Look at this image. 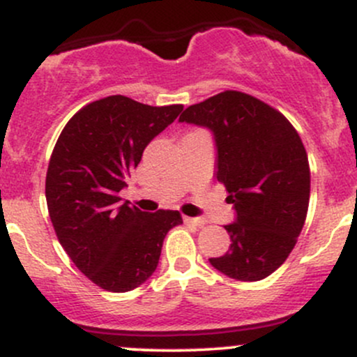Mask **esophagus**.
I'll use <instances>...</instances> for the list:
<instances>
[{"mask_svg": "<svg viewBox=\"0 0 357 357\" xmlns=\"http://www.w3.org/2000/svg\"><path fill=\"white\" fill-rule=\"evenodd\" d=\"M185 223L188 225H197V227H203L206 223L205 218H193V217H185Z\"/></svg>", "mask_w": 357, "mask_h": 357, "instance_id": "34e87169", "label": "esophagus"}]
</instances>
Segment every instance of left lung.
<instances>
[{
	"label": "left lung",
	"mask_w": 357,
	"mask_h": 357,
	"mask_svg": "<svg viewBox=\"0 0 357 357\" xmlns=\"http://www.w3.org/2000/svg\"><path fill=\"white\" fill-rule=\"evenodd\" d=\"M179 121L213 132L217 179L237 211L225 225L230 249L211 266L238 281L264 280L288 259L307 218L310 166L298 132L271 105L234 89L191 105Z\"/></svg>",
	"instance_id": "obj_1"
}]
</instances>
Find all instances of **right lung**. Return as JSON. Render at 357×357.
Instances as JSON below:
<instances>
[{
  "instance_id": "1",
  "label": "right lung",
  "mask_w": 357,
  "mask_h": 357,
  "mask_svg": "<svg viewBox=\"0 0 357 357\" xmlns=\"http://www.w3.org/2000/svg\"><path fill=\"white\" fill-rule=\"evenodd\" d=\"M181 109L101 98L66 123L50 155L45 198L56 236L76 268L107 291L142 284L158 268L166 234L183 223L179 211L147 213L119 197L147 144Z\"/></svg>"
}]
</instances>
